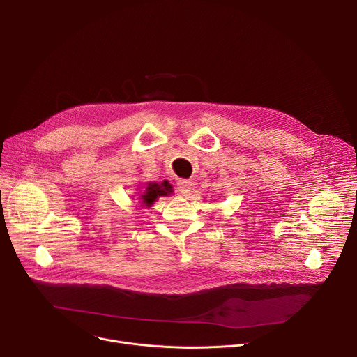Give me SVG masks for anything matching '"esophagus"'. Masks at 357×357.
<instances>
[{
  "instance_id": "obj_1",
  "label": "esophagus",
  "mask_w": 357,
  "mask_h": 357,
  "mask_svg": "<svg viewBox=\"0 0 357 357\" xmlns=\"http://www.w3.org/2000/svg\"><path fill=\"white\" fill-rule=\"evenodd\" d=\"M178 190H179L182 195H185V196L190 195V192L193 190V182H192V181H188V179L179 181V182H178Z\"/></svg>"
}]
</instances>
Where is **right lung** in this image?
Instances as JSON below:
<instances>
[{"label": "right lung", "mask_w": 357, "mask_h": 357, "mask_svg": "<svg viewBox=\"0 0 357 357\" xmlns=\"http://www.w3.org/2000/svg\"><path fill=\"white\" fill-rule=\"evenodd\" d=\"M169 193H172V186L167 181H164L162 183L149 182L145 188V192L141 195L139 200L142 203V206L149 208L151 205H154V202L160 196H168Z\"/></svg>", "instance_id": "right-lung-1"}]
</instances>
